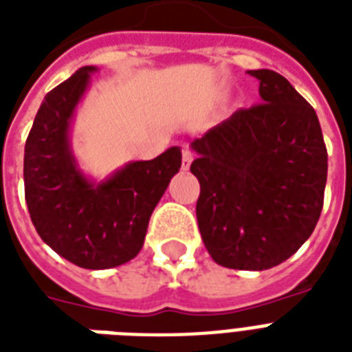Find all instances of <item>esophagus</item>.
<instances>
[{"instance_id": "1", "label": "esophagus", "mask_w": 352, "mask_h": 352, "mask_svg": "<svg viewBox=\"0 0 352 352\" xmlns=\"http://www.w3.org/2000/svg\"><path fill=\"white\" fill-rule=\"evenodd\" d=\"M192 162H193V151L192 149H184V151H182V170L184 171L190 170Z\"/></svg>"}]
</instances>
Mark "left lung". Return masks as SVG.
I'll use <instances>...</instances> for the list:
<instances>
[{
    "label": "left lung",
    "instance_id": "1",
    "mask_svg": "<svg viewBox=\"0 0 352 352\" xmlns=\"http://www.w3.org/2000/svg\"><path fill=\"white\" fill-rule=\"evenodd\" d=\"M259 104L235 111L192 142L199 179L197 225L217 265L267 270L314 232L327 182L316 111L270 69L248 71Z\"/></svg>",
    "mask_w": 352,
    "mask_h": 352
}]
</instances>
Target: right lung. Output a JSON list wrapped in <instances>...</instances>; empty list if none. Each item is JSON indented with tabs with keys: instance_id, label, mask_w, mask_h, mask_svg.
Segmentation results:
<instances>
[{
	"instance_id": "right-lung-1",
	"label": "right lung",
	"mask_w": 352,
	"mask_h": 352,
	"mask_svg": "<svg viewBox=\"0 0 352 352\" xmlns=\"http://www.w3.org/2000/svg\"><path fill=\"white\" fill-rule=\"evenodd\" d=\"M93 65L47 93L25 144V201L43 243L89 270L131 261L146 239L149 217L179 173L182 153L171 146L151 160H131L102 181L78 164L71 129L89 89Z\"/></svg>"
}]
</instances>
